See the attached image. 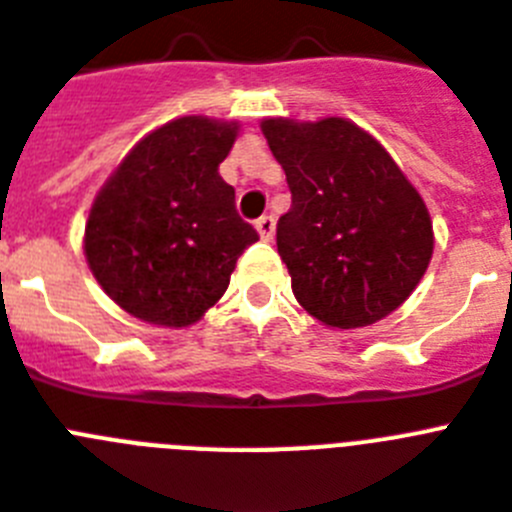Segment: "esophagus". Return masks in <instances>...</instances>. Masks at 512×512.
Masks as SVG:
<instances>
[{
    "label": "esophagus",
    "instance_id": "34e87169",
    "mask_svg": "<svg viewBox=\"0 0 512 512\" xmlns=\"http://www.w3.org/2000/svg\"><path fill=\"white\" fill-rule=\"evenodd\" d=\"M255 229H257V234H260V239L270 242V239H273V234H276V218H273V216L257 218Z\"/></svg>",
    "mask_w": 512,
    "mask_h": 512
}]
</instances>
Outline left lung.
Listing matches in <instances>:
<instances>
[{
  "label": "left lung",
  "instance_id": "1",
  "mask_svg": "<svg viewBox=\"0 0 512 512\" xmlns=\"http://www.w3.org/2000/svg\"><path fill=\"white\" fill-rule=\"evenodd\" d=\"M260 130L291 190L276 244L296 302L333 330L388 317L432 260L422 195L380 140L349 119L268 117Z\"/></svg>",
  "mask_w": 512,
  "mask_h": 512
}]
</instances>
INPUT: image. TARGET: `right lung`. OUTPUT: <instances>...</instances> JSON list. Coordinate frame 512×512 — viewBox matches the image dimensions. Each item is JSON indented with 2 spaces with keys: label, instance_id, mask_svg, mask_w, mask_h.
<instances>
[{
  "label": "right lung",
  "instance_id": "obj_1",
  "mask_svg": "<svg viewBox=\"0 0 512 512\" xmlns=\"http://www.w3.org/2000/svg\"><path fill=\"white\" fill-rule=\"evenodd\" d=\"M239 122L179 117L122 158L85 221V260L106 294L158 328L195 325L229 289L257 231L218 174Z\"/></svg>",
  "mask_w": 512,
  "mask_h": 512
}]
</instances>
